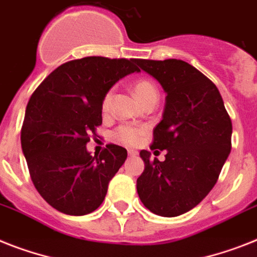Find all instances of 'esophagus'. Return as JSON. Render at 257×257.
<instances>
[{
	"label": "esophagus",
	"instance_id": "obj_1",
	"mask_svg": "<svg viewBox=\"0 0 257 257\" xmlns=\"http://www.w3.org/2000/svg\"><path fill=\"white\" fill-rule=\"evenodd\" d=\"M128 156H130V158H134V156H137L138 155V151H135V150H128Z\"/></svg>",
	"mask_w": 257,
	"mask_h": 257
}]
</instances>
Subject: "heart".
<instances>
[{"instance_id":"obj_1","label":"heart","mask_w":257,"mask_h":257,"mask_svg":"<svg viewBox=\"0 0 257 257\" xmlns=\"http://www.w3.org/2000/svg\"><path fill=\"white\" fill-rule=\"evenodd\" d=\"M134 89H135L137 97L141 99V102H143L144 99H147L150 95L158 94L156 86L151 81H148V80H139V81H137ZM111 97H113V90L110 89V90H107L105 93L102 98V105H101V107H102L103 113H106L109 110ZM143 133V128L131 126V124H122V126L116 127L113 135L116 141L120 142V143L126 144V146H135L138 142L141 141Z\"/></svg>"}]
</instances>
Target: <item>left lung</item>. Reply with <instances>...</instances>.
Instances as JSON below:
<instances>
[{
    "instance_id": "obj_1",
    "label": "left lung",
    "mask_w": 257,
    "mask_h": 257,
    "mask_svg": "<svg viewBox=\"0 0 257 257\" xmlns=\"http://www.w3.org/2000/svg\"><path fill=\"white\" fill-rule=\"evenodd\" d=\"M135 63L167 93L151 144V150L167 151L165 160H151V152L142 150L144 171L137 180L138 194L154 214L177 217L197 206L215 185L231 151L232 123L217 86L193 65L177 59Z\"/></svg>"
}]
</instances>
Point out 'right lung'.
Segmentation results:
<instances>
[{
    "label": "right lung",
    "mask_w": 257,
    "mask_h": 257,
    "mask_svg": "<svg viewBox=\"0 0 257 257\" xmlns=\"http://www.w3.org/2000/svg\"><path fill=\"white\" fill-rule=\"evenodd\" d=\"M137 59L88 56L67 61L30 97L21 144L39 194L68 215H85L103 202L110 180L127 158L107 144L89 154L86 143L102 124V98L119 78L139 72Z\"/></svg>",
    "instance_id": "obj_1"
}]
</instances>
